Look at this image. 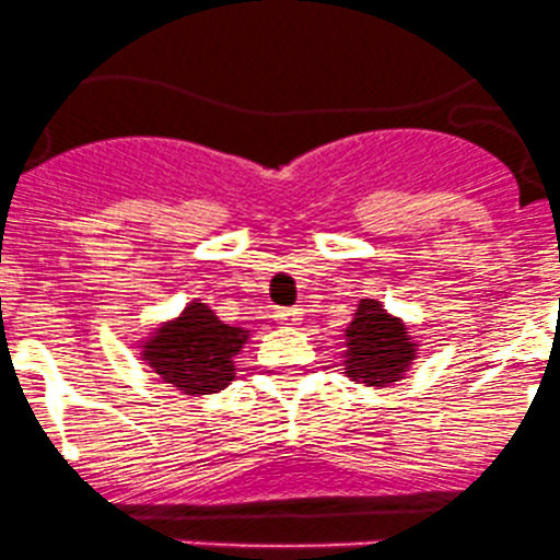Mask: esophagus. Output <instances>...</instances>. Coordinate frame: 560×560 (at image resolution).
I'll return each mask as SVG.
<instances>
[{
    "label": "esophagus",
    "instance_id": "34e87169",
    "mask_svg": "<svg viewBox=\"0 0 560 560\" xmlns=\"http://www.w3.org/2000/svg\"><path fill=\"white\" fill-rule=\"evenodd\" d=\"M275 320L280 326H296L302 320V310L299 306H280V310H275Z\"/></svg>",
    "mask_w": 560,
    "mask_h": 560
}]
</instances>
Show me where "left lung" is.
<instances>
[{
    "instance_id": "8db88e82",
    "label": "left lung",
    "mask_w": 560,
    "mask_h": 560,
    "mask_svg": "<svg viewBox=\"0 0 560 560\" xmlns=\"http://www.w3.org/2000/svg\"><path fill=\"white\" fill-rule=\"evenodd\" d=\"M398 317L387 315L374 299H363L347 328V371L352 382L387 387L398 382L417 352Z\"/></svg>"
}]
</instances>
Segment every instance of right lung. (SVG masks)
<instances>
[{
  "instance_id": "1",
  "label": "right lung",
  "mask_w": 560,
  "mask_h": 560,
  "mask_svg": "<svg viewBox=\"0 0 560 560\" xmlns=\"http://www.w3.org/2000/svg\"><path fill=\"white\" fill-rule=\"evenodd\" d=\"M248 339V330L224 326L213 310L195 302L158 330L143 347V360L162 382L184 395H210L234 378V354Z\"/></svg>"
}]
</instances>
